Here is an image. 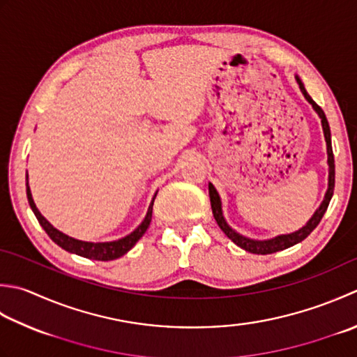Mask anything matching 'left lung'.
Wrapping results in <instances>:
<instances>
[{"label":"left lung","instance_id":"8db88e82","mask_svg":"<svg viewBox=\"0 0 357 357\" xmlns=\"http://www.w3.org/2000/svg\"><path fill=\"white\" fill-rule=\"evenodd\" d=\"M296 80L300 86V91H302V94L305 96V99L308 100L312 108L316 113L319 114L320 121H322V128H324V136H325V141H326V153H328V188H326V193H325V198L322 201V204L319 206V208L314 215L310 218V221L306 222V225L296 230V232L288 234V235H278L275 238H271V240H252V238H248V236H243L238 232H235V230L230 227L225 216H222V207H221V198L218 192H216V188L213 187V184L208 183V197H211V204H212V212L215 216V221L218 222V226L221 227L222 232H225L230 240H232L236 246H240L241 249L248 250L250 254H258V255H266V254H274L278 252V250H283V249H288L291 246H294V244L303 241L306 236H308L314 229L317 227V225L322 220V216L325 215L328 204H330L331 197H333V192H334V178H336V170H334V155H333V146H331V131H330V125H328L326 121V116L324 113V109L319 107V105L314 102L310 94L306 93V89L303 86L302 80H300V77L296 75Z\"/></svg>","mask_w":357,"mask_h":357}]
</instances>
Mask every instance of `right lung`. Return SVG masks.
<instances>
[{
    "label": "right lung",
    "instance_id": "obj_1",
    "mask_svg": "<svg viewBox=\"0 0 357 357\" xmlns=\"http://www.w3.org/2000/svg\"><path fill=\"white\" fill-rule=\"evenodd\" d=\"M27 179V176H26ZM26 193H27V201H29V206L32 208V212L37 216V220L40 222V226L46 230V234L49 235L55 244H59L61 249L68 250V252L91 258V260H99V261H109V260H116V258L122 257L128 252V250L135 246V244L142 238V235L146 232L150 222H151V213H153V202H155V198L151 199L149 211H146V215L141 225L137 226V229L132 230V232L127 236H123L121 240L116 241H105V243H91V241H82V240H75L73 236H68L66 234L60 232L59 229H55L51 222H49L43 215L40 213V211L35 206V202L32 199V193L29 184H26ZM158 193V192H156Z\"/></svg>",
    "mask_w": 357,
    "mask_h": 357
}]
</instances>
